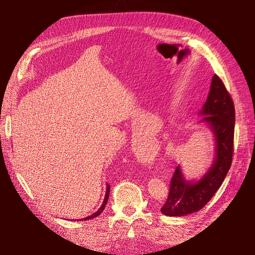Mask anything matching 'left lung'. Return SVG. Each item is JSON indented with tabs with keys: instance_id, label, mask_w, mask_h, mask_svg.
I'll return each instance as SVG.
<instances>
[{
	"instance_id": "left-lung-1",
	"label": "left lung",
	"mask_w": 255,
	"mask_h": 255,
	"mask_svg": "<svg viewBox=\"0 0 255 255\" xmlns=\"http://www.w3.org/2000/svg\"><path fill=\"white\" fill-rule=\"evenodd\" d=\"M199 115L200 122L211 127L216 140V157L206 175L197 182L186 181L177 166L169 185V193L161 212L166 216H185L202 210L222 185L234 154L235 105L218 75H214L208 99Z\"/></svg>"
}]
</instances>
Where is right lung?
<instances>
[{"label": "right lung", "instance_id": "right-lung-1", "mask_svg": "<svg viewBox=\"0 0 255 255\" xmlns=\"http://www.w3.org/2000/svg\"><path fill=\"white\" fill-rule=\"evenodd\" d=\"M110 190H111V186H110L109 184H107V186H106V193H105V197H104V200H103V203H102V206L99 208V210H98L96 213H94L93 215L88 216V217H85V218L80 219V220H90V219H93V218H95V217H97V216H99V215H100L101 212L105 209V206H106V204H107V200H109Z\"/></svg>", "mask_w": 255, "mask_h": 255}]
</instances>
